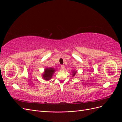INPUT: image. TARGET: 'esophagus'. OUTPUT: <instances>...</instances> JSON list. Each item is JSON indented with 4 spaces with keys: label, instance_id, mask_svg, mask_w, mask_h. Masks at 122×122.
<instances>
[{
    "label": "esophagus",
    "instance_id": "esophagus-1",
    "mask_svg": "<svg viewBox=\"0 0 122 122\" xmlns=\"http://www.w3.org/2000/svg\"><path fill=\"white\" fill-rule=\"evenodd\" d=\"M61 68L62 69H65V66L64 65H61Z\"/></svg>",
    "mask_w": 122,
    "mask_h": 122
}]
</instances>
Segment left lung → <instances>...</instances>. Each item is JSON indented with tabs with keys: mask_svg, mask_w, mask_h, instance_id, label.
I'll use <instances>...</instances> for the list:
<instances>
[{
	"mask_svg": "<svg viewBox=\"0 0 122 122\" xmlns=\"http://www.w3.org/2000/svg\"><path fill=\"white\" fill-rule=\"evenodd\" d=\"M73 76H74L75 75V74H76V72H75V71H73Z\"/></svg>",
	"mask_w": 122,
	"mask_h": 122,
	"instance_id": "8db88e82",
	"label": "left lung"
}]
</instances>
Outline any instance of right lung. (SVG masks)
<instances>
[{
    "instance_id": "1",
    "label": "right lung",
    "mask_w": 122,
    "mask_h": 122,
    "mask_svg": "<svg viewBox=\"0 0 122 122\" xmlns=\"http://www.w3.org/2000/svg\"><path fill=\"white\" fill-rule=\"evenodd\" d=\"M55 72V69L52 68H46L45 70V72H44L43 77L44 79L46 80H49L51 78L53 74V73Z\"/></svg>"
}]
</instances>
